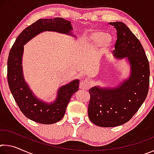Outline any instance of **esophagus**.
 I'll return each instance as SVG.
<instances>
[{
  "label": "esophagus",
  "mask_w": 154,
  "mask_h": 154,
  "mask_svg": "<svg viewBox=\"0 0 154 154\" xmlns=\"http://www.w3.org/2000/svg\"><path fill=\"white\" fill-rule=\"evenodd\" d=\"M90 82L88 81L87 79H83L82 82L80 83V85L79 87L82 90H88L90 88Z\"/></svg>",
  "instance_id": "obj_1"
}]
</instances>
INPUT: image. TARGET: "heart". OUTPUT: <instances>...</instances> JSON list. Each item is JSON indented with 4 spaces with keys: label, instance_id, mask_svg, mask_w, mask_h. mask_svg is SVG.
<instances>
[{
    "label": "heart",
    "instance_id": "heart-1",
    "mask_svg": "<svg viewBox=\"0 0 154 154\" xmlns=\"http://www.w3.org/2000/svg\"><path fill=\"white\" fill-rule=\"evenodd\" d=\"M110 36L109 34L103 32H94L88 36L86 41L92 49H97L105 45L106 43L109 44Z\"/></svg>",
    "mask_w": 154,
    "mask_h": 154
}]
</instances>
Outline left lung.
<instances>
[{
	"label": "left lung",
	"instance_id": "1",
	"mask_svg": "<svg viewBox=\"0 0 154 154\" xmlns=\"http://www.w3.org/2000/svg\"><path fill=\"white\" fill-rule=\"evenodd\" d=\"M117 30L118 39L113 53L126 59L130 74L116 87L94 86L90 89L88 117L100 127H115L128 122L144 103L149 84V64L141 43L122 22L110 23Z\"/></svg>",
	"mask_w": 154,
	"mask_h": 154
}]
</instances>
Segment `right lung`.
<instances>
[{
    "label": "right lung",
    "instance_id": "right-lung-1",
    "mask_svg": "<svg viewBox=\"0 0 154 154\" xmlns=\"http://www.w3.org/2000/svg\"><path fill=\"white\" fill-rule=\"evenodd\" d=\"M71 22L61 17L40 19L22 31L9 51L7 60V80L9 89L23 114L34 122L51 124L61 120L73 94L78 91L79 80L75 79L62 85L57 92L56 98L51 103L38 98L24 79L22 69L24 45L38 34L52 31L73 37Z\"/></svg>",
    "mask_w": 154,
    "mask_h": 154
}]
</instances>
